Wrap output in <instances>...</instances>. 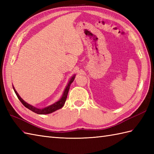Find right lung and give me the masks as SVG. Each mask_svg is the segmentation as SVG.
Wrapping results in <instances>:
<instances>
[{"label":"right lung","mask_w":154,"mask_h":154,"mask_svg":"<svg viewBox=\"0 0 154 154\" xmlns=\"http://www.w3.org/2000/svg\"><path fill=\"white\" fill-rule=\"evenodd\" d=\"M75 77V75H74L73 77H71V79H70L69 82L67 86L66 87V88H65V89L64 91V93L63 94V96L61 97V99L59 100L58 101H57L56 103H55L54 104H51V105L49 106H47L45 108H44V109H38V108H35L33 106L30 105V104H28L27 103H26L25 101L23 100L22 98L19 96V94H18V93L16 92V91L14 89V88L13 87V89H14V92L16 94V96H17V97L18 98V99L20 100V101L22 103L23 105H24L25 107H26L27 109H28L29 110H32V112H34L35 113H37V114H50L51 112H54V111L57 110L58 109H61V108H62L64 104L65 103V100H66V99H67V94H68V92H69V88H70V85L71 84L73 83V81H74V79Z\"/></svg>","instance_id":"obj_1"}]
</instances>
